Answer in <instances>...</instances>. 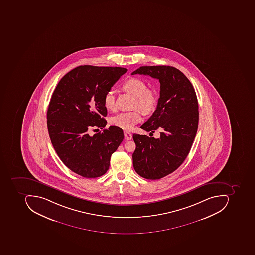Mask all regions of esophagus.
<instances>
[{"instance_id":"esophagus-1","label":"esophagus","mask_w":255,"mask_h":255,"mask_svg":"<svg viewBox=\"0 0 255 255\" xmlns=\"http://www.w3.org/2000/svg\"><path fill=\"white\" fill-rule=\"evenodd\" d=\"M124 136H125L126 139L127 140H131V138H132V135L130 132H128V131H124Z\"/></svg>"}]
</instances>
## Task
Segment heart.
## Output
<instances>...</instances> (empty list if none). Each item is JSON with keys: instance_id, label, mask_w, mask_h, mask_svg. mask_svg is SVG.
<instances>
[{"instance_id": "obj_1", "label": "heart", "mask_w": 255, "mask_h": 255, "mask_svg": "<svg viewBox=\"0 0 255 255\" xmlns=\"http://www.w3.org/2000/svg\"><path fill=\"white\" fill-rule=\"evenodd\" d=\"M124 88L135 97L134 107H138L145 113H150L155 108L158 102L156 94L154 90L147 89L144 80L136 77L128 79L124 83ZM104 105L108 110H113L116 107V95L114 90H110L104 97ZM142 117L139 110L131 112H124L114 116L110 123L116 127L130 131L141 122Z\"/></svg>"}]
</instances>
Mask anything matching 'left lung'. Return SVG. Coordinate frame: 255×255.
Listing matches in <instances>:
<instances>
[{
    "label": "left lung",
    "mask_w": 255,
    "mask_h": 255,
    "mask_svg": "<svg viewBox=\"0 0 255 255\" xmlns=\"http://www.w3.org/2000/svg\"><path fill=\"white\" fill-rule=\"evenodd\" d=\"M158 79L160 97L156 110L140 128L160 137L134 134L133 167L138 175L156 180L175 172L192 148L198 125L195 89L185 74L170 66H145L131 73Z\"/></svg>",
    "instance_id": "obj_1"
}]
</instances>
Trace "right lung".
<instances>
[{
	"instance_id": "right-lung-1",
	"label": "right lung",
	"mask_w": 255,
	"mask_h": 255,
	"mask_svg": "<svg viewBox=\"0 0 255 255\" xmlns=\"http://www.w3.org/2000/svg\"><path fill=\"white\" fill-rule=\"evenodd\" d=\"M127 71L80 66L62 77L50 99L47 123L52 145L63 164L84 178L104 175L124 140V131L116 126L94 135L89 129L107 125L104 97Z\"/></svg>"
}]
</instances>
